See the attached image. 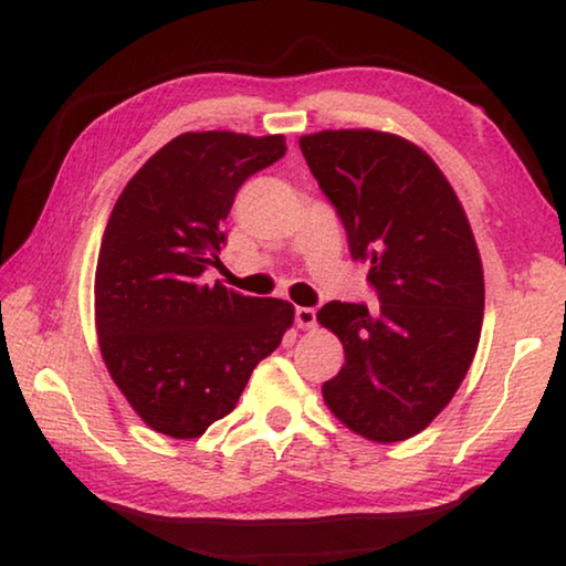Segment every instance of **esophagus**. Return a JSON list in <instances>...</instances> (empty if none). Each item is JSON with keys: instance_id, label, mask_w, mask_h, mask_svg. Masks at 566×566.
<instances>
[{"instance_id": "esophagus-1", "label": "esophagus", "mask_w": 566, "mask_h": 566, "mask_svg": "<svg viewBox=\"0 0 566 566\" xmlns=\"http://www.w3.org/2000/svg\"><path fill=\"white\" fill-rule=\"evenodd\" d=\"M294 319H296V327H300V329H312L314 324H317V312H314L312 306H296Z\"/></svg>"}]
</instances>
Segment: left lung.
Masks as SVG:
<instances>
[{
  "label": "left lung",
  "mask_w": 566,
  "mask_h": 566,
  "mask_svg": "<svg viewBox=\"0 0 566 566\" xmlns=\"http://www.w3.org/2000/svg\"><path fill=\"white\" fill-rule=\"evenodd\" d=\"M300 147L379 296L377 310L329 302L317 312L344 347L324 401L354 434L405 442L452 401L474 359L484 272L472 227L442 169L405 137L324 129Z\"/></svg>",
  "instance_id": "left-lung-1"
}]
</instances>
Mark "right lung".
Masks as SVG:
<instances>
[{
    "instance_id": "right-lung-1",
    "label": "right lung",
    "mask_w": 566,
    "mask_h": 566,
    "mask_svg": "<svg viewBox=\"0 0 566 566\" xmlns=\"http://www.w3.org/2000/svg\"><path fill=\"white\" fill-rule=\"evenodd\" d=\"M284 151L282 134L185 132L145 161L112 209L94 324L114 385L159 434L202 437L292 327L290 302L199 280L219 262L239 187Z\"/></svg>"
}]
</instances>
